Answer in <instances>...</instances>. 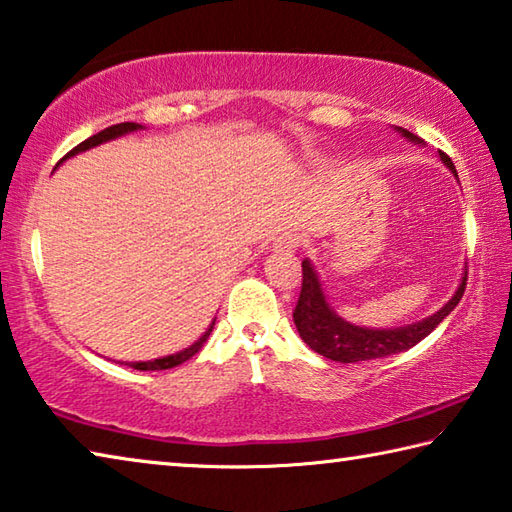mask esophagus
<instances>
[{
    "label": "esophagus",
    "mask_w": 512,
    "mask_h": 512,
    "mask_svg": "<svg viewBox=\"0 0 512 512\" xmlns=\"http://www.w3.org/2000/svg\"><path fill=\"white\" fill-rule=\"evenodd\" d=\"M299 233H294V231H285V233H281V236H276L274 238V247H279V249H297L299 247Z\"/></svg>",
    "instance_id": "34e87169"
}]
</instances>
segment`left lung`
Returning a JSON list of instances; mask_svg holds the SVG:
<instances>
[{
	"mask_svg": "<svg viewBox=\"0 0 512 512\" xmlns=\"http://www.w3.org/2000/svg\"><path fill=\"white\" fill-rule=\"evenodd\" d=\"M398 132H402V137H407L409 141L423 143L416 134H411L405 128H398ZM441 159L443 164L456 175L452 159L447 157L445 152H441ZM301 270H303L301 294H299L297 308L292 312L294 326H297L301 339L312 348V351L328 357V360L342 362V364L375 360V357H387L393 353L409 351L411 346L423 342V339L432 333V330L441 324V321L450 315L456 306H459V301L465 292V283H468V272H465L459 290L454 292V297L447 301L436 315L418 321V324L373 330V328L353 326L342 317L335 315V310L328 306L326 294L321 290L319 276L315 270H312L308 258L301 263Z\"/></svg>",
	"mask_w": 512,
	"mask_h": 512,
	"instance_id": "8db88e82",
	"label": "left lung"
}]
</instances>
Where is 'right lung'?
Instances as JSON below:
<instances>
[{
    "label": "right lung",
    "instance_id": "right-lung-1",
    "mask_svg": "<svg viewBox=\"0 0 512 512\" xmlns=\"http://www.w3.org/2000/svg\"><path fill=\"white\" fill-rule=\"evenodd\" d=\"M139 128H141L139 123H116V125H110V128H105V130H101L98 134H94V137H89V139H85L83 143H78V146H76L74 150H69L67 155L58 161V164H62V161L69 159V157L78 155V152H83V150H89V148L98 146V143H105V141H110V139L123 137V134L134 132V130H139ZM211 330H213V324L209 326V330H206V333H204L200 339H197V342H195L193 346H188V348H184V351H179V353H175V355L161 357V360H152V362H128V366H132V369H137V371H164V369H173V366L182 364V362H186V360H191V357H193L197 351H200V348H202L204 342H206V337L211 335Z\"/></svg>",
    "mask_w": 512,
    "mask_h": 512
}]
</instances>
